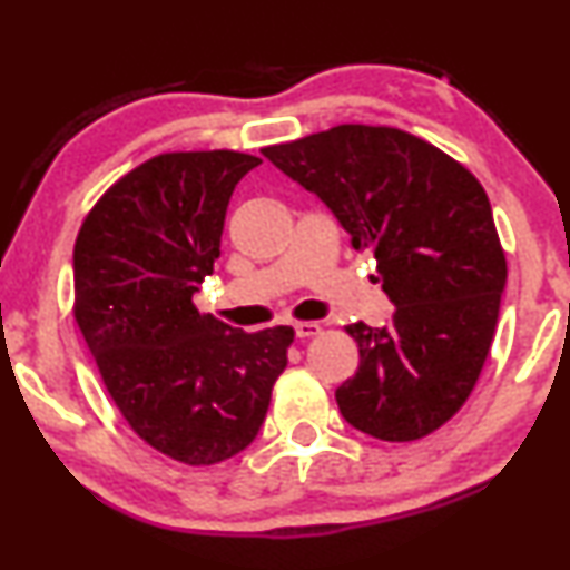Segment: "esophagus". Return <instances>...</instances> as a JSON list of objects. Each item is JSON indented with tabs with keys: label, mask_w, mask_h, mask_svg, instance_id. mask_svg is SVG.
Returning <instances> with one entry per match:
<instances>
[{
	"label": "esophagus",
	"mask_w": 570,
	"mask_h": 570,
	"mask_svg": "<svg viewBox=\"0 0 570 570\" xmlns=\"http://www.w3.org/2000/svg\"><path fill=\"white\" fill-rule=\"evenodd\" d=\"M318 332H321V326L315 324V321H303V324H294V334H297V340H311Z\"/></svg>",
	"instance_id": "34e87169"
}]
</instances>
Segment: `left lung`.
Wrapping results in <instances>:
<instances>
[{
	"instance_id": "left-lung-1",
	"label": "left lung",
	"mask_w": 570,
	"mask_h": 570,
	"mask_svg": "<svg viewBox=\"0 0 570 570\" xmlns=\"http://www.w3.org/2000/svg\"><path fill=\"white\" fill-rule=\"evenodd\" d=\"M372 252L393 303L385 326H347L361 363L337 387L347 424L416 441L464 406L497 332L507 263L483 185L393 127L340 125L263 150Z\"/></svg>"
}]
</instances>
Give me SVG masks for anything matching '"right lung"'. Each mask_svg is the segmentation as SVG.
Instances as JSON below:
<instances>
[{
    "label": "right lung",
    "mask_w": 570,
    "mask_h": 570,
    "mask_svg": "<svg viewBox=\"0 0 570 570\" xmlns=\"http://www.w3.org/2000/svg\"><path fill=\"white\" fill-rule=\"evenodd\" d=\"M236 150L161 154L121 177L73 246V315L129 428L183 464L236 456L263 428L294 328L246 334L194 297L219 257Z\"/></svg>",
    "instance_id": "1"
}]
</instances>
